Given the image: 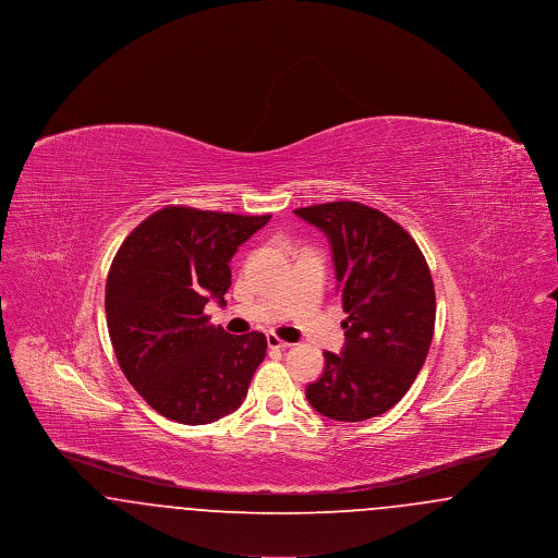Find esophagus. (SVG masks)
I'll return each instance as SVG.
<instances>
[{"instance_id": "1", "label": "esophagus", "mask_w": 558, "mask_h": 558, "mask_svg": "<svg viewBox=\"0 0 558 558\" xmlns=\"http://www.w3.org/2000/svg\"><path fill=\"white\" fill-rule=\"evenodd\" d=\"M267 347H269V349H289L291 343H287V341L278 339L276 335H267Z\"/></svg>"}]
</instances>
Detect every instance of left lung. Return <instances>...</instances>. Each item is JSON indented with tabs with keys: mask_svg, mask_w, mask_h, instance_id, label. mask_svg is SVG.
Listing matches in <instances>:
<instances>
[{
	"mask_svg": "<svg viewBox=\"0 0 558 558\" xmlns=\"http://www.w3.org/2000/svg\"><path fill=\"white\" fill-rule=\"evenodd\" d=\"M294 213L330 242L347 319L343 351L305 396L322 416L360 423L385 414L408 393L435 330V287L414 239L378 209L353 201Z\"/></svg>",
	"mask_w": 558,
	"mask_h": 558,
	"instance_id": "1",
	"label": "left lung"
}]
</instances>
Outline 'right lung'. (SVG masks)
<instances>
[{"mask_svg": "<svg viewBox=\"0 0 558 558\" xmlns=\"http://www.w3.org/2000/svg\"><path fill=\"white\" fill-rule=\"evenodd\" d=\"M269 217L165 207L117 251L105 299L110 343L133 389L165 418L209 425L246 398L266 335H228L205 305H226L230 259Z\"/></svg>", "mask_w": 558, "mask_h": 558, "instance_id": "add662e5", "label": "right lung"}]
</instances>
